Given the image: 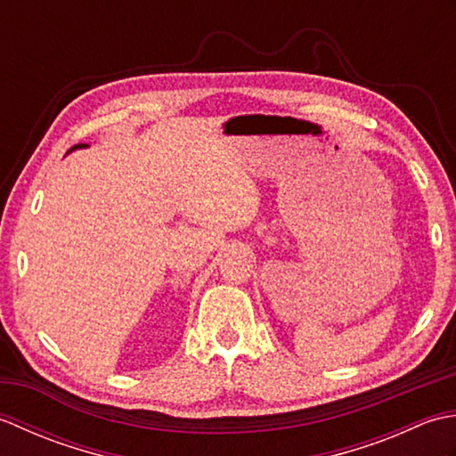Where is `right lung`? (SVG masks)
Instances as JSON below:
<instances>
[{
  "instance_id": "obj_1",
  "label": "right lung",
  "mask_w": 456,
  "mask_h": 456,
  "mask_svg": "<svg viewBox=\"0 0 456 456\" xmlns=\"http://www.w3.org/2000/svg\"><path fill=\"white\" fill-rule=\"evenodd\" d=\"M82 147H86V144H74L72 149H82Z\"/></svg>"
}]
</instances>
